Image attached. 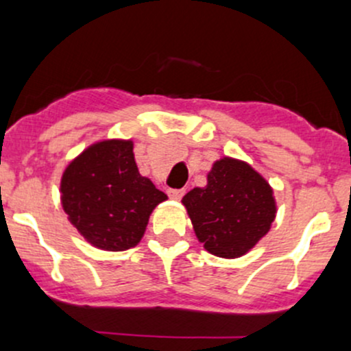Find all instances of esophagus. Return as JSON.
Segmentation results:
<instances>
[{"label":"esophagus","mask_w":351,"mask_h":351,"mask_svg":"<svg viewBox=\"0 0 351 351\" xmlns=\"http://www.w3.org/2000/svg\"><path fill=\"white\" fill-rule=\"evenodd\" d=\"M183 195H185L183 189H168V197L173 198V200H180Z\"/></svg>","instance_id":"34e87169"}]
</instances>
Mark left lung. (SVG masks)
Wrapping results in <instances>:
<instances>
[{"label":"left lung","mask_w":351,"mask_h":351,"mask_svg":"<svg viewBox=\"0 0 351 351\" xmlns=\"http://www.w3.org/2000/svg\"><path fill=\"white\" fill-rule=\"evenodd\" d=\"M197 239L221 258L246 254L271 228L274 190L247 162L222 158L212 165L204 189L183 197Z\"/></svg>","instance_id":"left-lung-1"}]
</instances>
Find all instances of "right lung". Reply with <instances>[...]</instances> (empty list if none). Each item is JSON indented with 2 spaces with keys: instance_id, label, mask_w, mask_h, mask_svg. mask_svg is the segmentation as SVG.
Instances as JSON below:
<instances>
[{
  "instance_id": "1",
  "label": "right lung",
  "mask_w": 351,
  "mask_h": 351,
  "mask_svg": "<svg viewBox=\"0 0 351 351\" xmlns=\"http://www.w3.org/2000/svg\"><path fill=\"white\" fill-rule=\"evenodd\" d=\"M132 149V141H100L74 158L62 173L61 202L67 219L100 250L137 246L151 212L168 198L141 175Z\"/></svg>"
}]
</instances>
